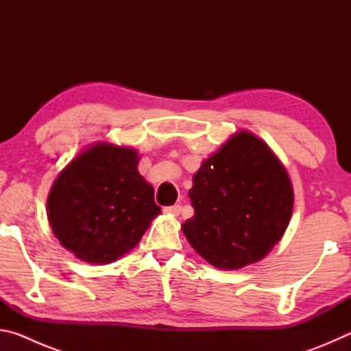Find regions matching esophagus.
Wrapping results in <instances>:
<instances>
[{
  "instance_id": "obj_1",
  "label": "esophagus",
  "mask_w": 351,
  "mask_h": 351,
  "mask_svg": "<svg viewBox=\"0 0 351 351\" xmlns=\"http://www.w3.org/2000/svg\"><path fill=\"white\" fill-rule=\"evenodd\" d=\"M181 210H182L181 204H173V206L165 207V212H167V213H171V215H180Z\"/></svg>"
}]
</instances>
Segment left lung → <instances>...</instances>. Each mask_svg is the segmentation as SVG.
Instances as JSON below:
<instances>
[{
    "instance_id": "obj_1",
    "label": "left lung",
    "mask_w": 351,
    "mask_h": 351,
    "mask_svg": "<svg viewBox=\"0 0 351 351\" xmlns=\"http://www.w3.org/2000/svg\"><path fill=\"white\" fill-rule=\"evenodd\" d=\"M195 215L182 224L190 245L219 269H239L268 254L288 228L293 187L263 141L230 138L193 176Z\"/></svg>"
}]
</instances>
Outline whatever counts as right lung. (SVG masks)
Segmentation results:
<instances>
[{"label":"right lung","mask_w":351,"mask_h":351,"mask_svg":"<svg viewBox=\"0 0 351 351\" xmlns=\"http://www.w3.org/2000/svg\"><path fill=\"white\" fill-rule=\"evenodd\" d=\"M138 162L132 148L99 144L58 175L47 198V218L77 258L111 263L138 245L161 212Z\"/></svg>","instance_id":"1"}]
</instances>
